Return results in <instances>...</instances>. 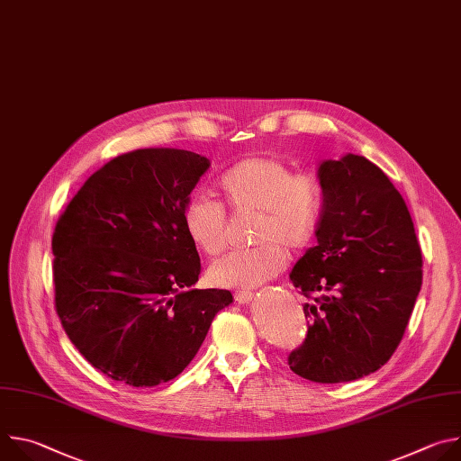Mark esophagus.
Masks as SVG:
<instances>
[{"label": "esophagus", "instance_id": "obj_1", "mask_svg": "<svg viewBox=\"0 0 461 461\" xmlns=\"http://www.w3.org/2000/svg\"><path fill=\"white\" fill-rule=\"evenodd\" d=\"M233 297H235V301H237L239 304H246V303H249V301H251L253 294H251V292H248V290H242V292H235V294H233Z\"/></svg>", "mask_w": 461, "mask_h": 461}]
</instances>
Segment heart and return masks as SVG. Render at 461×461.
Instances as JSON below:
<instances>
[{
  "label": "heart",
  "mask_w": 461,
  "mask_h": 461,
  "mask_svg": "<svg viewBox=\"0 0 461 461\" xmlns=\"http://www.w3.org/2000/svg\"><path fill=\"white\" fill-rule=\"evenodd\" d=\"M221 204L191 196L182 210V226L191 244L215 257L226 248V213L253 215V248L230 251L210 268L222 288L249 290L279 276L286 250L299 253L315 239L326 206L319 175L295 171L281 157L258 155L231 164L217 180Z\"/></svg>",
  "instance_id": "1"
}]
</instances>
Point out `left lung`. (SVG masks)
<instances>
[{
  "label": "left lung",
  "mask_w": 461,
  "mask_h": 461,
  "mask_svg": "<svg viewBox=\"0 0 461 461\" xmlns=\"http://www.w3.org/2000/svg\"><path fill=\"white\" fill-rule=\"evenodd\" d=\"M326 189L317 246L290 279L312 299L288 365L315 383H343L381 368L403 339L423 279L421 248L400 191L370 160L347 155L319 167Z\"/></svg>",
  "instance_id": "8db88e82"
}]
</instances>
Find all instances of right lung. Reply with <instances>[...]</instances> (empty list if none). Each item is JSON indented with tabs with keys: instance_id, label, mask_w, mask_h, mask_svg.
Returning a JSON list of instances; mask_svg holds the SVG:
<instances>
[{
	"instance_id": "add662e5",
	"label": "right lung",
	"mask_w": 461,
	"mask_h": 461,
	"mask_svg": "<svg viewBox=\"0 0 461 461\" xmlns=\"http://www.w3.org/2000/svg\"><path fill=\"white\" fill-rule=\"evenodd\" d=\"M210 167L184 149H135L95 171L52 233L54 308L100 372L131 386L176 377L233 297L194 290L201 257L182 226Z\"/></svg>"
}]
</instances>
